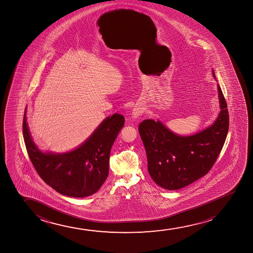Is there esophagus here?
Wrapping results in <instances>:
<instances>
[{
    "mask_svg": "<svg viewBox=\"0 0 253 253\" xmlns=\"http://www.w3.org/2000/svg\"><path fill=\"white\" fill-rule=\"evenodd\" d=\"M143 110H144V109H143L142 107H140V106H135V107L133 109V112H132V118H138L139 116L142 114V112H143Z\"/></svg>",
    "mask_w": 253,
    "mask_h": 253,
    "instance_id": "esophagus-1",
    "label": "esophagus"
}]
</instances>
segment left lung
Returning <instances> with one entry per match:
<instances>
[{
	"label": "left lung",
	"mask_w": 253,
	"mask_h": 253,
	"mask_svg": "<svg viewBox=\"0 0 253 253\" xmlns=\"http://www.w3.org/2000/svg\"><path fill=\"white\" fill-rule=\"evenodd\" d=\"M215 78V74L212 71ZM216 80V78H215ZM220 112L214 123L195 135H176L158 120L146 119L138 130L145 148L148 170L154 181L177 190L206 175L225 143L229 128L227 104L218 84Z\"/></svg>",
	"instance_id": "1"
}]
</instances>
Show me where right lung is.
Listing matches in <instances>:
<instances>
[{
  "instance_id": "add662e5",
  "label": "right lung",
  "mask_w": 253,
  "mask_h": 253,
  "mask_svg": "<svg viewBox=\"0 0 253 253\" xmlns=\"http://www.w3.org/2000/svg\"><path fill=\"white\" fill-rule=\"evenodd\" d=\"M124 125V116L115 113L79 148L63 154L43 153L37 148L29 133L26 111L22 128L28 156L42 180L59 194L84 198L95 194L106 180L111 147Z\"/></svg>"
}]
</instances>
